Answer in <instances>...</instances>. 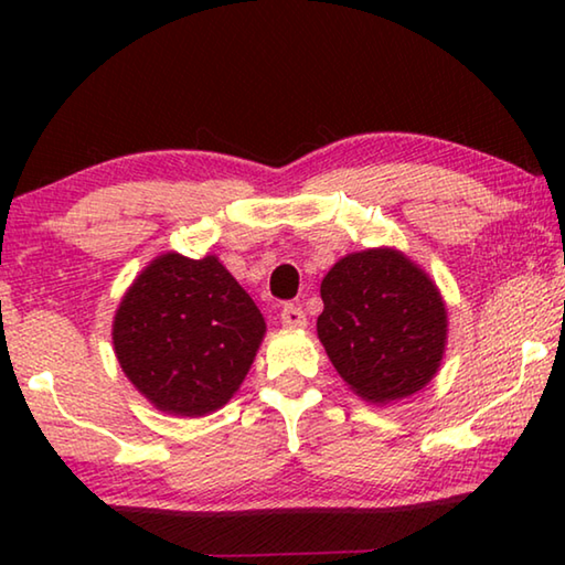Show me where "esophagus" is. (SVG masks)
<instances>
[{"mask_svg":"<svg viewBox=\"0 0 565 565\" xmlns=\"http://www.w3.org/2000/svg\"><path fill=\"white\" fill-rule=\"evenodd\" d=\"M281 327L284 329H303L306 327V313L301 306L286 303L281 309Z\"/></svg>","mask_w":565,"mask_h":565,"instance_id":"obj_1","label":"esophagus"}]
</instances>
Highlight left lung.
Here are the masks:
<instances>
[{
	"label": "left lung",
	"mask_w": 565,
	"mask_h": 565,
	"mask_svg": "<svg viewBox=\"0 0 565 565\" xmlns=\"http://www.w3.org/2000/svg\"><path fill=\"white\" fill-rule=\"evenodd\" d=\"M319 339L341 379L371 404L424 388L441 366L446 306L426 271L396 248L339 259L321 281Z\"/></svg>",
	"instance_id": "8db88e82"
}]
</instances>
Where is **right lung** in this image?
<instances>
[{"label": "right lung", "instance_id": "add662e5", "mask_svg": "<svg viewBox=\"0 0 565 565\" xmlns=\"http://www.w3.org/2000/svg\"><path fill=\"white\" fill-rule=\"evenodd\" d=\"M266 323L216 256L161 254L114 317V351L139 394L174 416L222 408L252 369Z\"/></svg>", "mask_w": 565, "mask_h": 565}]
</instances>
